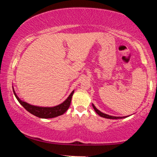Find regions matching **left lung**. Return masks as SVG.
<instances>
[{
	"instance_id": "left-lung-1",
	"label": "left lung",
	"mask_w": 157,
	"mask_h": 157,
	"mask_svg": "<svg viewBox=\"0 0 157 157\" xmlns=\"http://www.w3.org/2000/svg\"><path fill=\"white\" fill-rule=\"evenodd\" d=\"M92 106H93L94 109V111H96V113H97V114H99L100 117H102L107 118V119H122V118H124V117H113V116H110V115H108V114H106V113H104L101 112V111H99V110L97 109V108L95 107L94 105V104H92Z\"/></svg>"
}]
</instances>
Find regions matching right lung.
I'll return each instance as SVG.
<instances>
[{
  "label": "right lung",
  "instance_id": "right-lung-1",
  "mask_svg": "<svg viewBox=\"0 0 157 157\" xmlns=\"http://www.w3.org/2000/svg\"><path fill=\"white\" fill-rule=\"evenodd\" d=\"M14 94L18 102L21 104V105L24 108L26 111L29 112L31 113L32 114L35 115V116L37 117L40 118H53L58 117L60 115L63 114V113L67 111L68 108H69L70 104H71V97L73 96L74 91L71 93V94L68 96V97L66 99L63 103L60 104V105L55 106V107H39V106H35L32 105L30 104L27 103L26 102H23L21 100H20L19 97L16 95V94L14 91Z\"/></svg>",
  "mask_w": 157,
  "mask_h": 157
}]
</instances>
